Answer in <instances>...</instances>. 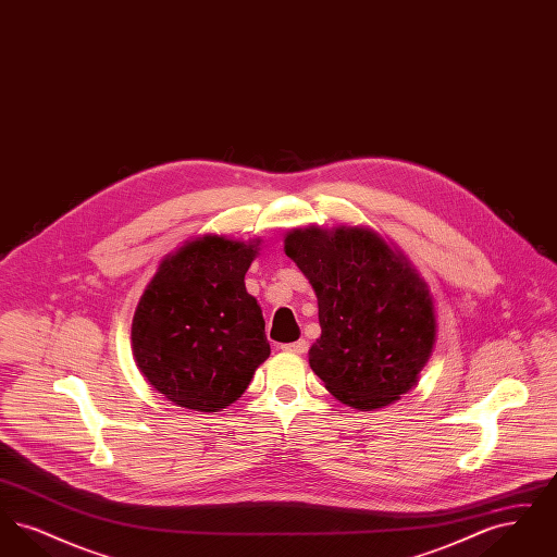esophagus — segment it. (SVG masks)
<instances>
[{"label": "esophagus", "instance_id": "obj_1", "mask_svg": "<svg viewBox=\"0 0 557 557\" xmlns=\"http://www.w3.org/2000/svg\"><path fill=\"white\" fill-rule=\"evenodd\" d=\"M307 348H309V343H307L305 338H300V341H296V343H288V345H282V350H288V352H298V355L307 352Z\"/></svg>", "mask_w": 557, "mask_h": 557}]
</instances>
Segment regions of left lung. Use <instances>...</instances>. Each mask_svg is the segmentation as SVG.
I'll use <instances>...</instances> for the list:
<instances>
[{
	"label": "left lung",
	"mask_w": 557,
	"mask_h": 557,
	"mask_svg": "<svg viewBox=\"0 0 557 557\" xmlns=\"http://www.w3.org/2000/svg\"><path fill=\"white\" fill-rule=\"evenodd\" d=\"M284 250L318 296L321 336L309 350L325 388L355 409H380L418 384L436 318L424 280L366 227L292 230Z\"/></svg>",
	"instance_id": "8db88e82"
}]
</instances>
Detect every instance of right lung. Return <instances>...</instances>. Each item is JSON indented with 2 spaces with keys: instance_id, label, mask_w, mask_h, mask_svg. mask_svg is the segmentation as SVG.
Instances as JSON below:
<instances>
[{
  "instance_id": "right-lung-1",
  "label": "right lung",
  "mask_w": 557,
  "mask_h": 557,
  "mask_svg": "<svg viewBox=\"0 0 557 557\" xmlns=\"http://www.w3.org/2000/svg\"><path fill=\"white\" fill-rule=\"evenodd\" d=\"M257 246L219 236L191 239L160 263L139 298L135 363L180 407L225 409L271 352L263 311L244 286Z\"/></svg>"
}]
</instances>
